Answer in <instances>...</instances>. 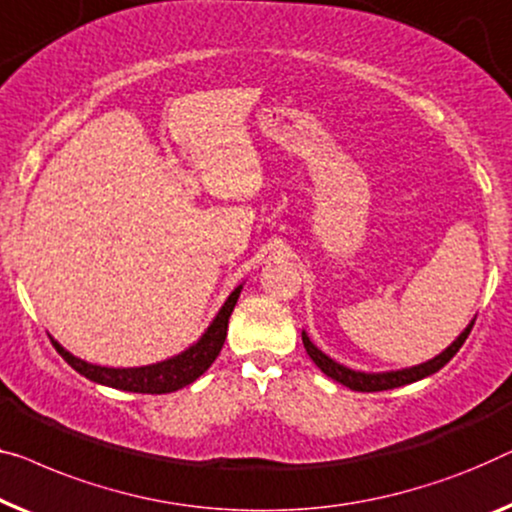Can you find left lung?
Segmentation results:
<instances>
[{
	"instance_id": "1",
	"label": "left lung",
	"mask_w": 512,
	"mask_h": 512,
	"mask_svg": "<svg viewBox=\"0 0 512 512\" xmlns=\"http://www.w3.org/2000/svg\"><path fill=\"white\" fill-rule=\"evenodd\" d=\"M473 328V321L466 325L462 335H459L453 344H450L446 351L436 355V358L422 362V365L416 367H406V369H397V372H374V374H367V372H355V369H348L344 365H339L330 358V355H325L321 348H316L311 344V339L307 337V332L302 330V344H305L309 358L316 362V367L321 369L325 376H330L332 381L346 385V388L351 390H358V392H379V390H392V388H399V385H409V383H416L420 379H425V376H432L439 372V369L446 365V362L453 360V355L462 348V344L466 342V337H469V332Z\"/></svg>"
}]
</instances>
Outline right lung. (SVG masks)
Returning <instances> with one entry per match:
<instances>
[{"label":"right lung","instance_id":"right-lung-1","mask_svg":"<svg viewBox=\"0 0 512 512\" xmlns=\"http://www.w3.org/2000/svg\"><path fill=\"white\" fill-rule=\"evenodd\" d=\"M242 284L235 288V291L228 295L224 307L217 311L214 321L207 325L203 337L198 339L194 346H189L187 351L173 355V358L154 362V365L145 367H101L92 365V362H85L76 358V355L66 351L62 344H53L57 353L69 362V365L76 369L78 374H83L85 379L94 383L108 385V388L117 390H129V392H140V395H164V392H175L184 388V385L194 383L198 376H203L217 355L221 346L226 342V330H228V318L233 314L235 302L240 298Z\"/></svg>","mask_w":512,"mask_h":512}]
</instances>
